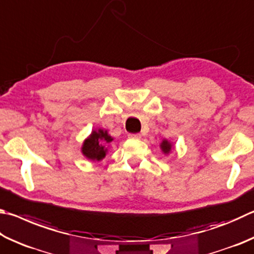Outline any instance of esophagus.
I'll return each mask as SVG.
<instances>
[{
    "instance_id": "esophagus-1",
    "label": "esophagus",
    "mask_w": 254,
    "mask_h": 254,
    "mask_svg": "<svg viewBox=\"0 0 254 254\" xmlns=\"http://www.w3.org/2000/svg\"><path fill=\"white\" fill-rule=\"evenodd\" d=\"M128 137H130V139H140L141 135L139 133H135V134H128Z\"/></svg>"
}]
</instances>
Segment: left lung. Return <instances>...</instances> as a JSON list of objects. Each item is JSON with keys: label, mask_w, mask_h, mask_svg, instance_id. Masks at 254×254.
I'll return each instance as SVG.
<instances>
[{"label": "left lung", "mask_w": 254, "mask_h": 254, "mask_svg": "<svg viewBox=\"0 0 254 254\" xmlns=\"http://www.w3.org/2000/svg\"><path fill=\"white\" fill-rule=\"evenodd\" d=\"M160 147L164 154H169L170 152H171V150L173 149V144L168 140H163L160 143Z\"/></svg>", "instance_id": "8db88e82"}]
</instances>
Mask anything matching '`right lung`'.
I'll list each match as a JSON object with an SVG mask.
<instances>
[{
	"label": "right lung",
	"instance_id": "1",
	"mask_svg": "<svg viewBox=\"0 0 254 254\" xmlns=\"http://www.w3.org/2000/svg\"><path fill=\"white\" fill-rule=\"evenodd\" d=\"M114 139L109 134L108 130H103V128L93 130L83 142L81 147L82 154L86 159L99 162L105 158L108 153L109 144Z\"/></svg>",
	"mask_w": 254,
	"mask_h": 254
}]
</instances>
